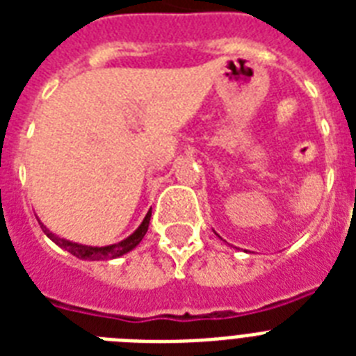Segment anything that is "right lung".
Returning a JSON list of instances; mask_svg holds the SVG:
<instances>
[{
  "label": "right lung",
  "mask_w": 356,
  "mask_h": 356,
  "mask_svg": "<svg viewBox=\"0 0 356 356\" xmlns=\"http://www.w3.org/2000/svg\"><path fill=\"white\" fill-rule=\"evenodd\" d=\"M149 218H151V211L145 214L144 222L140 223L138 229L134 231L133 234H129L125 240H122V242L118 243H113V245H105V248H92V245H83V243H75V242H70V240H66V238H60L57 236L55 233H51L49 229L44 225L42 222L40 227L42 231L46 233V236L49 238V240H53V242L57 243L58 248L66 249L68 253H72L74 257H77V259L81 260H107V259H118V257H122V254L129 253V251H133L136 245H138L140 242H142V238H144V234L147 233V227H149Z\"/></svg>",
  "instance_id": "1"
}]
</instances>
